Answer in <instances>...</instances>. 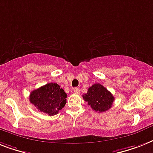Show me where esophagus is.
<instances>
[{
	"instance_id": "obj_1",
	"label": "esophagus",
	"mask_w": 153,
	"mask_h": 153,
	"mask_svg": "<svg viewBox=\"0 0 153 153\" xmlns=\"http://www.w3.org/2000/svg\"><path fill=\"white\" fill-rule=\"evenodd\" d=\"M74 93L76 94H80V89H78V88H75V89H74Z\"/></svg>"
}]
</instances>
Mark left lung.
Segmentation results:
<instances>
[{"instance_id": "1", "label": "left lung", "mask_w": 153, "mask_h": 153, "mask_svg": "<svg viewBox=\"0 0 153 153\" xmlns=\"http://www.w3.org/2000/svg\"><path fill=\"white\" fill-rule=\"evenodd\" d=\"M82 97L92 109L99 112H105L111 108L115 100L111 92L99 83L90 86L87 93L82 95Z\"/></svg>"}]
</instances>
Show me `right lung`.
Masks as SVG:
<instances>
[{
	"instance_id": "add662e5",
	"label": "right lung",
	"mask_w": 153,
	"mask_h": 153,
	"mask_svg": "<svg viewBox=\"0 0 153 153\" xmlns=\"http://www.w3.org/2000/svg\"><path fill=\"white\" fill-rule=\"evenodd\" d=\"M66 98L67 94L64 89L56 83L50 82L33 90L30 94V102L38 111L54 115L65 106Z\"/></svg>"
}]
</instances>
